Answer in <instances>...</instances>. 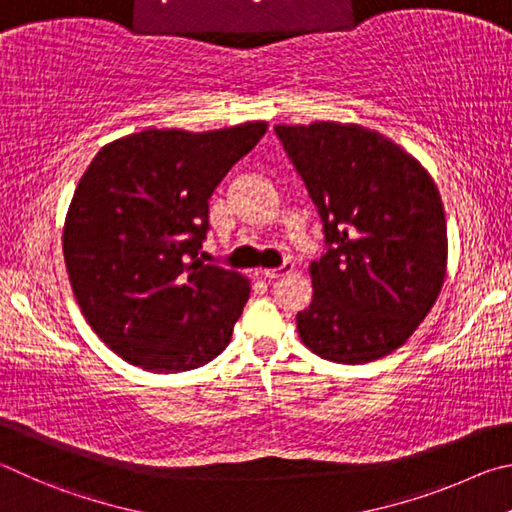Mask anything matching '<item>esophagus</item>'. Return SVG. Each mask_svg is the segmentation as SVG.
<instances>
[{"instance_id":"esophagus-1","label":"esophagus","mask_w":512,"mask_h":512,"mask_svg":"<svg viewBox=\"0 0 512 512\" xmlns=\"http://www.w3.org/2000/svg\"><path fill=\"white\" fill-rule=\"evenodd\" d=\"M294 272V263H283L281 267H276V270H261V276L267 281H274L279 279V276H285V274H292Z\"/></svg>"}]
</instances>
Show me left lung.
<instances>
[{"label":"left lung","instance_id":"left-lung-1","mask_svg":"<svg viewBox=\"0 0 512 512\" xmlns=\"http://www.w3.org/2000/svg\"><path fill=\"white\" fill-rule=\"evenodd\" d=\"M324 220L328 251L310 263L301 342L337 364L396 351L434 308L447 272L441 195L420 161L360 123L274 125Z\"/></svg>","mask_w":512,"mask_h":512}]
</instances>
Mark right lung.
I'll list each match as a JSON object with an SVG mask.
<instances>
[{
  "mask_svg": "<svg viewBox=\"0 0 512 512\" xmlns=\"http://www.w3.org/2000/svg\"><path fill=\"white\" fill-rule=\"evenodd\" d=\"M267 121L188 132L148 128L107 143L71 197L62 254L101 342L152 373L218 357L249 299L240 272L204 265L209 197Z\"/></svg>",
  "mask_w": 512,
  "mask_h": 512,
  "instance_id": "right-lung-1",
  "label": "right lung"
}]
</instances>
